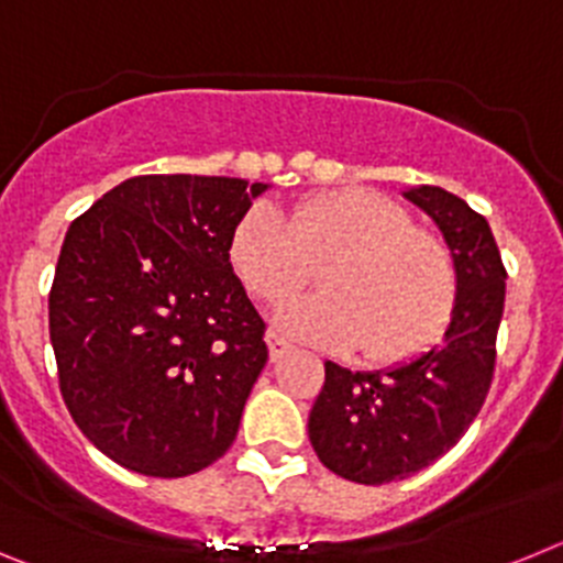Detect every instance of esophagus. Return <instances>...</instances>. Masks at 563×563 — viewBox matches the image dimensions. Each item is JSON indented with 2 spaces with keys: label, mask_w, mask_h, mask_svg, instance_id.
<instances>
[{
  "label": "esophagus",
  "mask_w": 563,
  "mask_h": 563,
  "mask_svg": "<svg viewBox=\"0 0 563 563\" xmlns=\"http://www.w3.org/2000/svg\"><path fill=\"white\" fill-rule=\"evenodd\" d=\"M267 352H271V361H282L285 355H290L292 346L285 338H278L276 332H267Z\"/></svg>",
  "instance_id": "1"
}]
</instances>
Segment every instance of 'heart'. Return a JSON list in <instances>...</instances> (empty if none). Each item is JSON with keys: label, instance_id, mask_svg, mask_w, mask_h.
Returning <instances> with one entry per match:
<instances>
[{"label": "heart", "instance_id": "b5f03b06", "mask_svg": "<svg viewBox=\"0 0 563 563\" xmlns=\"http://www.w3.org/2000/svg\"><path fill=\"white\" fill-rule=\"evenodd\" d=\"M324 292L292 298L276 327L298 341L352 350L397 366L434 346L456 301V265L437 233L415 225L400 202L366 188L310 197L285 213L258 202L231 236V265L258 301L276 305L324 262Z\"/></svg>", "mask_w": 563, "mask_h": 563}]
</instances>
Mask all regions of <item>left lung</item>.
Instances as JSON below:
<instances>
[{"label": "left lung", "instance_id": "obj_1", "mask_svg": "<svg viewBox=\"0 0 563 563\" xmlns=\"http://www.w3.org/2000/svg\"><path fill=\"white\" fill-rule=\"evenodd\" d=\"M440 225L456 265V301L429 352L386 372L324 363L310 411V442L332 474L357 485L406 479L454 449L479 415L496 366L505 310L499 247L482 213L437 186L406 191Z\"/></svg>", "mask_w": 563, "mask_h": 563}]
</instances>
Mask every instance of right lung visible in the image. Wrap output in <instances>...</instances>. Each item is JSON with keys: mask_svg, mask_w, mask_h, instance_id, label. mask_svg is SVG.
<instances>
[{"mask_svg": "<svg viewBox=\"0 0 563 563\" xmlns=\"http://www.w3.org/2000/svg\"><path fill=\"white\" fill-rule=\"evenodd\" d=\"M265 188L143 174L64 236L49 287L58 389L81 434L134 474H197L236 440L267 346L228 251Z\"/></svg>", "mask_w": 563, "mask_h": 563, "instance_id": "add662e5", "label": "right lung"}]
</instances>
